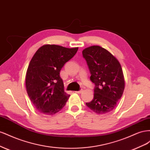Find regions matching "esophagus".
<instances>
[{"label": "esophagus", "mask_w": 150, "mask_h": 150, "mask_svg": "<svg viewBox=\"0 0 150 150\" xmlns=\"http://www.w3.org/2000/svg\"><path fill=\"white\" fill-rule=\"evenodd\" d=\"M83 92V89H81V90L79 91H75V93H78V94H81V93H82Z\"/></svg>", "instance_id": "obj_1"}]
</instances>
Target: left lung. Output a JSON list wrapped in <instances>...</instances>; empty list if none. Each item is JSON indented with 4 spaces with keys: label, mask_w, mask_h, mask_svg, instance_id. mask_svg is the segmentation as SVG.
I'll use <instances>...</instances> for the list:
<instances>
[{
    "label": "left lung",
    "mask_w": 150,
    "mask_h": 150,
    "mask_svg": "<svg viewBox=\"0 0 150 150\" xmlns=\"http://www.w3.org/2000/svg\"><path fill=\"white\" fill-rule=\"evenodd\" d=\"M83 55L91 72L90 79L96 87L94 98L86 106L98 115H105L116 108L125 89V78L118 60L99 46L84 49Z\"/></svg>",
    "instance_id": "8db88e82"
}]
</instances>
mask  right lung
<instances>
[{
  "mask_svg": "<svg viewBox=\"0 0 150 150\" xmlns=\"http://www.w3.org/2000/svg\"><path fill=\"white\" fill-rule=\"evenodd\" d=\"M78 50L45 44L32 57L26 72L25 87L31 103L42 114H56L70 97L64 92L60 71Z\"/></svg>",
  "mask_w": 150,
  "mask_h": 150,
  "instance_id": "obj_1",
  "label": "right lung"
}]
</instances>
